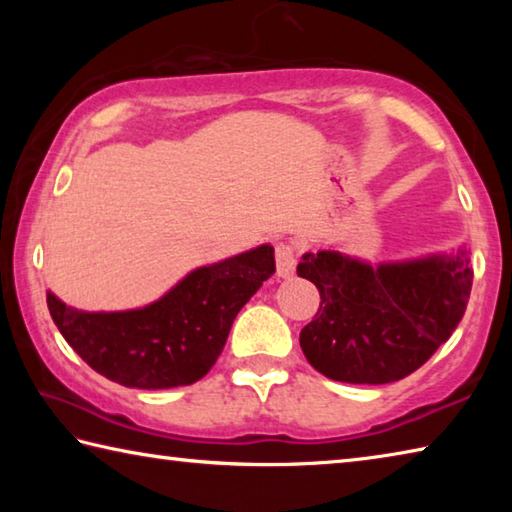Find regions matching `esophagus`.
Segmentation results:
<instances>
[{
  "instance_id": "1",
  "label": "esophagus",
  "mask_w": 512,
  "mask_h": 512,
  "mask_svg": "<svg viewBox=\"0 0 512 512\" xmlns=\"http://www.w3.org/2000/svg\"><path fill=\"white\" fill-rule=\"evenodd\" d=\"M275 271L280 277H289L296 271V248L287 241H277L275 244Z\"/></svg>"
}]
</instances>
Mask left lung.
Returning <instances> with one entry per match:
<instances>
[{"label":"left lung","instance_id":"left-lung-1","mask_svg":"<svg viewBox=\"0 0 512 512\" xmlns=\"http://www.w3.org/2000/svg\"><path fill=\"white\" fill-rule=\"evenodd\" d=\"M465 253L372 268L334 250L307 253L298 275L314 282L320 307L300 348L320 375L345 384L409 377L465 314L472 268Z\"/></svg>","mask_w":512,"mask_h":512}]
</instances>
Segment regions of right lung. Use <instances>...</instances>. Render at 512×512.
I'll return each mask as SVG.
<instances>
[{"mask_svg":"<svg viewBox=\"0 0 512 512\" xmlns=\"http://www.w3.org/2000/svg\"><path fill=\"white\" fill-rule=\"evenodd\" d=\"M275 271L271 246L196 268L153 305L88 314L47 293L60 334L99 375L128 388H176L205 377L232 320Z\"/></svg>","mask_w":512,"mask_h":512,"instance_id":"1","label":"right lung"}]
</instances>
